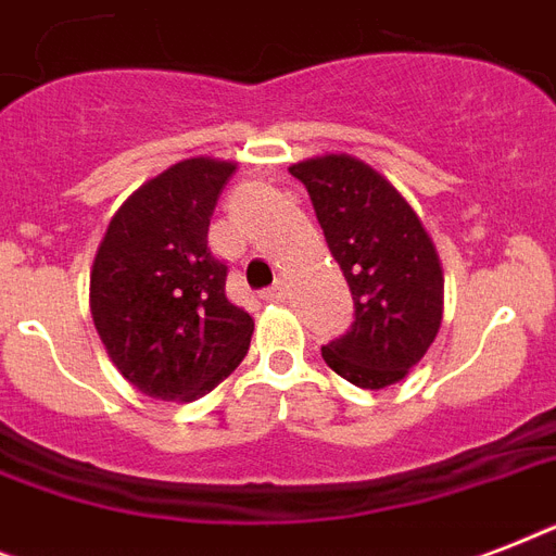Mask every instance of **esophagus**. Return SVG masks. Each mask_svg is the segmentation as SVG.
Segmentation results:
<instances>
[{"label": "esophagus", "mask_w": 556, "mask_h": 556, "mask_svg": "<svg viewBox=\"0 0 556 556\" xmlns=\"http://www.w3.org/2000/svg\"><path fill=\"white\" fill-rule=\"evenodd\" d=\"M286 296H288V288L282 279L262 291V300H268V303H286Z\"/></svg>", "instance_id": "1"}]
</instances>
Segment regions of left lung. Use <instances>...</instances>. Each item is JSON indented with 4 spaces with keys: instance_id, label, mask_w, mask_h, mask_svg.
I'll use <instances>...</instances> for the list:
<instances>
[{
    "instance_id": "obj_1",
    "label": "left lung",
    "mask_w": 556,
    "mask_h": 556,
    "mask_svg": "<svg viewBox=\"0 0 556 556\" xmlns=\"http://www.w3.org/2000/svg\"><path fill=\"white\" fill-rule=\"evenodd\" d=\"M312 195L331 256L355 300V323L323 346V361L361 389H383L413 369L439 334V253L401 192L352 155L291 167Z\"/></svg>"
}]
</instances>
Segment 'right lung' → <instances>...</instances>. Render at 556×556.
<instances>
[{"label": "right lung", "instance_id": "add662e5", "mask_svg": "<svg viewBox=\"0 0 556 556\" xmlns=\"http://www.w3.org/2000/svg\"><path fill=\"white\" fill-rule=\"evenodd\" d=\"M236 164L187 159L135 190L91 268V317L112 364L143 395L195 401L242 364L253 317L225 294L210 216Z\"/></svg>", "mask_w": 556, "mask_h": 556}]
</instances>
